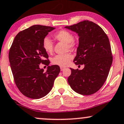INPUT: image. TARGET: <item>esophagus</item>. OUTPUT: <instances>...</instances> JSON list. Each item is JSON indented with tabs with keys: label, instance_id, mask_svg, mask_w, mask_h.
<instances>
[{
	"label": "esophagus",
	"instance_id": "1",
	"mask_svg": "<svg viewBox=\"0 0 124 124\" xmlns=\"http://www.w3.org/2000/svg\"><path fill=\"white\" fill-rule=\"evenodd\" d=\"M64 69H65V68H63V67H60V70H61V71H64Z\"/></svg>",
	"mask_w": 124,
	"mask_h": 124
}]
</instances>
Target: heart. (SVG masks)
<instances>
[{
    "mask_svg": "<svg viewBox=\"0 0 124 124\" xmlns=\"http://www.w3.org/2000/svg\"><path fill=\"white\" fill-rule=\"evenodd\" d=\"M53 37L56 40L64 42L66 44L67 49L75 50L77 46L76 42L74 40V35L71 32L65 30H62L55 33ZM42 46L45 51L48 53H52L53 50V44L48 37L44 38L42 41ZM72 59L71 53H67L63 54H58L52 59V63L61 67L68 66Z\"/></svg>",
    "mask_w": 124,
    "mask_h": 124,
    "instance_id": "b5f03b06",
    "label": "heart"
}]
</instances>
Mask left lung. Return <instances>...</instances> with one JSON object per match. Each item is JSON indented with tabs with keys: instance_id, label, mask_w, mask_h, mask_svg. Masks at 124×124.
<instances>
[{
	"instance_id": "obj_1",
	"label": "left lung",
	"mask_w": 124,
	"mask_h": 124,
	"mask_svg": "<svg viewBox=\"0 0 124 124\" xmlns=\"http://www.w3.org/2000/svg\"><path fill=\"white\" fill-rule=\"evenodd\" d=\"M65 28L78 34L79 46L74 62L76 65H85L82 70L70 68L68 83L78 94H94L105 83L112 64L109 38L99 26L88 20Z\"/></svg>"
}]
</instances>
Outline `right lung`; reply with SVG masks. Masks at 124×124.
Returning a JSON list of instances; mask_svg holds the SVG:
<instances>
[{
	"instance_id": "1",
	"label": "right lung",
	"mask_w": 124,
	"mask_h": 124,
	"mask_svg": "<svg viewBox=\"0 0 124 124\" xmlns=\"http://www.w3.org/2000/svg\"><path fill=\"white\" fill-rule=\"evenodd\" d=\"M55 27L33 25L15 36L9 50L8 58L14 82L20 92L26 97L39 99L45 97L53 87L60 72L58 65L48 66V55L42 41ZM48 66L46 71L39 64Z\"/></svg>"
}]
</instances>
